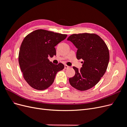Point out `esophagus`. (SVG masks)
<instances>
[{
    "label": "esophagus",
    "mask_w": 127,
    "mask_h": 127,
    "mask_svg": "<svg viewBox=\"0 0 127 127\" xmlns=\"http://www.w3.org/2000/svg\"><path fill=\"white\" fill-rule=\"evenodd\" d=\"M69 67H70L69 66H67V65H66V64L64 65V69H68Z\"/></svg>",
    "instance_id": "obj_1"
}]
</instances>
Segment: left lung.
<instances>
[{
    "instance_id": "1",
    "label": "left lung",
    "mask_w": 127,
    "mask_h": 127,
    "mask_svg": "<svg viewBox=\"0 0 127 127\" xmlns=\"http://www.w3.org/2000/svg\"><path fill=\"white\" fill-rule=\"evenodd\" d=\"M67 40L77 48V59L83 60L80 69L73 67L75 75L69 82L79 91L89 90L96 85L107 69L110 58L108 48L101 37L94 33L74 34Z\"/></svg>"
}]
</instances>
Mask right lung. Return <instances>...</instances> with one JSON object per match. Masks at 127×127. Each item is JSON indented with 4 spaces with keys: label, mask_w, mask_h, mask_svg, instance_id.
<instances>
[{
    "label": "right lung",
    "mask_w": 127,
    "mask_h": 127,
    "mask_svg": "<svg viewBox=\"0 0 127 127\" xmlns=\"http://www.w3.org/2000/svg\"><path fill=\"white\" fill-rule=\"evenodd\" d=\"M67 36L40 29L25 37L19 52L18 62L24 78L30 86L41 91L53 84L57 73L63 69L64 65L53 64L48 58L56 55L55 47Z\"/></svg>",
    "instance_id": "1"
}]
</instances>
